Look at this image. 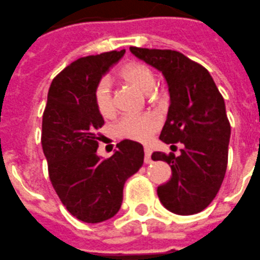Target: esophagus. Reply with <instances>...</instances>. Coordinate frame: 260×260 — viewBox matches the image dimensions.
Masks as SVG:
<instances>
[{
    "label": "esophagus",
    "instance_id": "obj_1",
    "mask_svg": "<svg viewBox=\"0 0 260 260\" xmlns=\"http://www.w3.org/2000/svg\"><path fill=\"white\" fill-rule=\"evenodd\" d=\"M151 153H152V150L150 147H145V162L151 164L152 160H151Z\"/></svg>",
    "mask_w": 260,
    "mask_h": 260
}]
</instances>
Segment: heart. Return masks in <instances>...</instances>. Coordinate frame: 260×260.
<instances>
[{
	"instance_id": "b5f03b06",
	"label": "heart",
	"mask_w": 260,
	"mask_h": 260,
	"mask_svg": "<svg viewBox=\"0 0 260 260\" xmlns=\"http://www.w3.org/2000/svg\"><path fill=\"white\" fill-rule=\"evenodd\" d=\"M119 75L124 81L129 82L143 92H150L155 86V75L152 70L143 63H127L122 67ZM94 102L98 112L103 117H109L114 112L110 82L107 77L98 82L94 90ZM160 123V118L155 114H127L115 123L114 133L119 138L147 142L158 129Z\"/></svg>"
}]
</instances>
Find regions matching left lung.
<instances>
[{"label":"left lung","instance_id":"1","mask_svg":"<svg viewBox=\"0 0 260 260\" xmlns=\"http://www.w3.org/2000/svg\"><path fill=\"white\" fill-rule=\"evenodd\" d=\"M129 50L168 82L170 107L160 140L184 145L179 156L160 151L151 156L171 168V178L157 186L160 202L176 215L201 212L220 190L228 168L231 127L225 100L210 72L181 53L137 47Z\"/></svg>","mask_w":260,"mask_h":260}]
</instances>
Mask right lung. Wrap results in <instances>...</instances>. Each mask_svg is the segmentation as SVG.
<instances>
[{"label": "right lung", "mask_w": 260, "mask_h": 260, "mask_svg": "<svg viewBox=\"0 0 260 260\" xmlns=\"http://www.w3.org/2000/svg\"><path fill=\"white\" fill-rule=\"evenodd\" d=\"M125 49L79 58L53 79L43 114L42 146L49 179L72 216L98 223L115 216L123 186L143 164V147L124 140L107 160L98 155V129L104 119L94 102L102 77Z\"/></svg>", "instance_id": "obj_1"}]
</instances>
